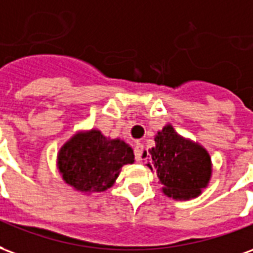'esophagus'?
Listing matches in <instances>:
<instances>
[{
  "label": "esophagus",
  "mask_w": 253,
  "mask_h": 253,
  "mask_svg": "<svg viewBox=\"0 0 253 253\" xmlns=\"http://www.w3.org/2000/svg\"><path fill=\"white\" fill-rule=\"evenodd\" d=\"M143 151H144V145L141 144V143H136L134 144V158L137 162L141 160V155H143Z\"/></svg>",
  "instance_id": "obj_1"
}]
</instances>
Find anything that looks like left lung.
Here are the masks:
<instances>
[{"label": "left lung", "mask_w": 253, "mask_h": 253, "mask_svg": "<svg viewBox=\"0 0 253 253\" xmlns=\"http://www.w3.org/2000/svg\"><path fill=\"white\" fill-rule=\"evenodd\" d=\"M155 143L156 145L149 149L148 155L152 162L147 166L156 171L165 194L174 200L198 197L211 175V160L208 151L183 139L171 125H166L158 132Z\"/></svg>", "instance_id": "1"}]
</instances>
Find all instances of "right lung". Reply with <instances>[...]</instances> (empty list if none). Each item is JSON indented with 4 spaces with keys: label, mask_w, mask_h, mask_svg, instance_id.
I'll use <instances>...</instances> for the list:
<instances>
[{
    "label": "right lung",
    "mask_w": 253,
    "mask_h": 253,
    "mask_svg": "<svg viewBox=\"0 0 253 253\" xmlns=\"http://www.w3.org/2000/svg\"><path fill=\"white\" fill-rule=\"evenodd\" d=\"M133 162V149L125 141L106 139L97 129L74 134L58 155L59 171L66 183L84 193L112 187L121 167Z\"/></svg>",
    "instance_id": "add662e5"
}]
</instances>
